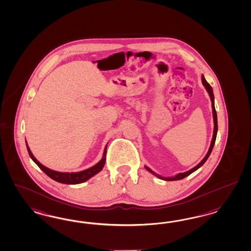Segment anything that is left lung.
Listing matches in <instances>:
<instances>
[{"mask_svg": "<svg viewBox=\"0 0 251 251\" xmlns=\"http://www.w3.org/2000/svg\"><path fill=\"white\" fill-rule=\"evenodd\" d=\"M201 82H202V84L204 85L206 90H207L208 94H209V96H210V99H211V101H212V107H213V122H214V129H213V140H212V143H211V145H210L209 151L207 152L205 157H204L203 159L201 160V163H199L196 167L191 168L190 170L187 171V172L179 173V174H177V175L175 176H172V177H164V176H162L157 175L156 173H154V172L152 171V169H150L148 167H145V168H146L150 173H152V175H154L155 176L159 177L160 179L167 180V181H173V180H179V179H182L184 177H186V176H188L190 175L191 173H193L194 171H196L198 168H200V167H201V166L205 163L206 160L208 159V157L210 156V154H211V152H212L213 145H214L215 140H216L217 129H218V125H217V114H216V110H215V107H214V96H213V88H212V86H211L210 84L207 83V81H206L205 78H204V76L203 75L201 76Z\"/></svg>", "mask_w": 251, "mask_h": 251, "instance_id": "1", "label": "left lung"}]
</instances>
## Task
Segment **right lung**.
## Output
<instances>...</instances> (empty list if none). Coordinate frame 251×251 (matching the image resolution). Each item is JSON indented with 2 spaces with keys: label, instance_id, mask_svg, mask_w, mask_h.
Masks as SVG:
<instances>
[{
  "label": "right lung",
  "instance_id": "add662e5",
  "mask_svg": "<svg viewBox=\"0 0 251 251\" xmlns=\"http://www.w3.org/2000/svg\"><path fill=\"white\" fill-rule=\"evenodd\" d=\"M26 148H27V151H28V153L30 155L31 159L33 160L38 165V167L45 173L46 175L49 176L50 178H52L55 181L63 183V184H80V183H83L86 181V180H88L90 177L97 175L99 172L102 170V168L105 166V162H106V146L102 159L100 160L99 163L97 165H95L94 167H90L88 169H85V170L81 171V172L63 173V172H58V171L51 170V169L46 167L45 166H43L42 164H40L38 160L35 158L33 153L31 152L27 144H26Z\"/></svg>",
  "mask_w": 251,
  "mask_h": 251
}]
</instances>
